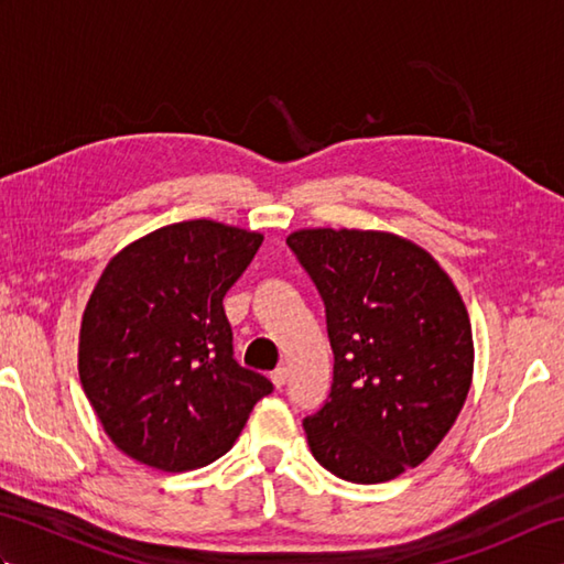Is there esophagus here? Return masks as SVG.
Masks as SVG:
<instances>
[{
    "instance_id": "obj_1",
    "label": "esophagus",
    "mask_w": 564,
    "mask_h": 564,
    "mask_svg": "<svg viewBox=\"0 0 564 564\" xmlns=\"http://www.w3.org/2000/svg\"><path fill=\"white\" fill-rule=\"evenodd\" d=\"M285 380H289V368H275L273 373H271V382L279 390L285 386Z\"/></svg>"
}]
</instances>
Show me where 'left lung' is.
I'll use <instances>...</instances> for the list:
<instances>
[{
  "label": "left lung",
  "mask_w": 564,
  "mask_h": 564,
  "mask_svg": "<svg viewBox=\"0 0 564 564\" xmlns=\"http://www.w3.org/2000/svg\"><path fill=\"white\" fill-rule=\"evenodd\" d=\"M285 242L317 285L334 351L329 398L303 422L310 451L346 482L394 480L434 453L470 390L463 297L398 235L317 227Z\"/></svg>",
  "instance_id": "obj_1"
}]
</instances>
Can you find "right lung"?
<instances>
[{
    "mask_svg": "<svg viewBox=\"0 0 564 564\" xmlns=\"http://www.w3.org/2000/svg\"><path fill=\"white\" fill-rule=\"evenodd\" d=\"M261 242L186 220L135 239L104 269L82 315L79 380L128 458L164 473L218 460L273 390L232 358L223 307Z\"/></svg>",
    "mask_w": 564,
    "mask_h": 564,
    "instance_id": "1",
    "label": "right lung"
}]
</instances>
